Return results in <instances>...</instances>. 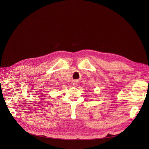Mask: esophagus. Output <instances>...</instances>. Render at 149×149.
I'll use <instances>...</instances> for the list:
<instances>
[{
    "label": "esophagus",
    "instance_id": "1",
    "mask_svg": "<svg viewBox=\"0 0 149 149\" xmlns=\"http://www.w3.org/2000/svg\"><path fill=\"white\" fill-rule=\"evenodd\" d=\"M73 85L74 86H77V84H76V83H75V82H73Z\"/></svg>",
    "mask_w": 149,
    "mask_h": 149
}]
</instances>
